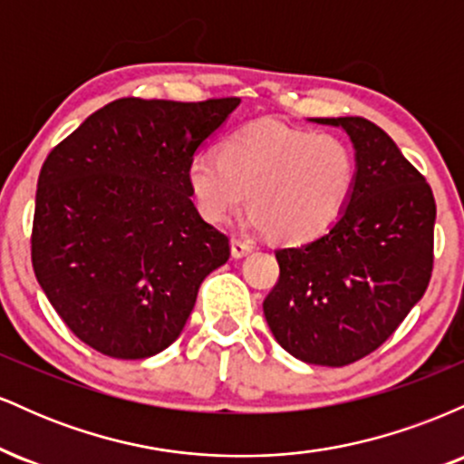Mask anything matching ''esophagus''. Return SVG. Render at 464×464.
<instances>
[{
  "instance_id": "esophagus-1",
  "label": "esophagus",
  "mask_w": 464,
  "mask_h": 464,
  "mask_svg": "<svg viewBox=\"0 0 464 464\" xmlns=\"http://www.w3.org/2000/svg\"><path fill=\"white\" fill-rule=\"evenodd\" d=\"M250 250H253V246H250L248 242H242V239H237V237L231 239V255H233V257H236V259L246 257Z\"/></svg>"
}]
</instances>
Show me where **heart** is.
<instances>
[{
  "mask_svg": "<svg viewBox=\"0 0 464 464\" xmlns=\"http://www.w3.org/2000/svg\"><path fill=\"white\" fill-rule=\"evenodd\" d=\"M188 180L205 220H228L248 191L253 227L279 242L303 244L344 211L355 183V157L332 132L259 120L227 135L218 157L196 154Z\"/></svg>",
  "mask_w": 464,
  "mask_h": 464,
  "instance_id": "heart-1",
  "label": "heart"
}]
</instances>
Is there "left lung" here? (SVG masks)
<instances>
[{"mask_svg":"<svg viewBox=\"0 0 464 464\" xmlns=\"http://www.w3.org/2000/svg\"><path fill=\"white\" fill-rule=\"evenodd\" d=\"M355 150V183L321 237L276 250L264 301L276 343L296 360L347 366L391 338L425 295L434 262L432 189L397 143L364 117H314Z\"/></svg>","mask_w":464,"mask_h":464,"instance_id":"1","label":"left lung"}]
</instances>
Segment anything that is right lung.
<instances>
[{"label": "right lung", "instance_id": "right-lung-1", "mask_svg": "<svg viewBox=\"0 0 464 464\" xmlns=\"http://www.w3.org/2000/svg\"><path fill=\"white\" fill-rule=\"evenodd\" d=\"M239 98H121L47 154L36 185L32 268L63 323L120 360L161 353L228 237L191 202L188 165Z\"/></svg>", "mask_w": 464, "mask_h": 464}]
</instances>
